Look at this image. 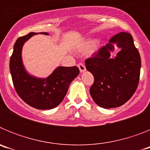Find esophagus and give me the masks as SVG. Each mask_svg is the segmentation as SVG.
<instances>
[{
  "label": "esophagus",
  "instance_id": "1",
  "mask_svg": "<svg viewBox=\"0 0 150 150\" xmlns=\"http://www.w3.org/2000/svg\"><path fill=\"white\" fill-rule=\"evenodd\" d=\"M77 66H78V67H79V71H80L81 73L84 72V71H86V67H85V65L83 64L79 63Z\"/></svg>",
  "mask_w": 150,
  "mask_h": 150
}]
</instances>
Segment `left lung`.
I'll return each instance as SVG.
<instances>
[{
  "mask_svg": "<svg viewBox=\"0 0 150 150\" xmlns=\"http://www.w3.org/2000/svg\"><path fill=\"white\" fill-rule=\"evenodd\" d=\"M113 43L121 50L115 58H111ZM85 63L94 76L90 95L98 106L103 108L120 107L134 94L140 79L141 61L129 33L120 32L113 36Z\"/></svg>",
  "mask_w": 150,
  "mask_h": 150,
  "instance_id": "left-lung-1",
  "label": "left lung"
}]
</instances>
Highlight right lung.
<instances>
[{
	"mask_svg": "<svg viewBox=\"0 0 150 150\" xmlns=\"http://www.w3.org/2000/svg\"><path fill=\"white\" fill-rule=\"evenodd\" d=\"M40 34L48 35V33ZM38 33L30 32L18 38L13 47L10 61L13 86L21 98L30 107L39 110L55 108L63 100L68 87L79 73L77 67H59L44 79L30 76L26 72L22 60L24 43Z\"/></svg>",
	"mask_w": 150,
	"mask_h": 150,
	"instance_id": "add662e5",
	"label": "right lung"
}]
</instances>
